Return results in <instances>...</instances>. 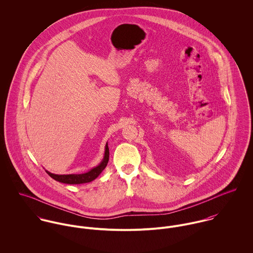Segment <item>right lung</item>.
<instances>
[{"label": "right lung", "instance_id": "obj_1", "mask_svg": "<svg viewBox=\"0 0 253 253\" xmlns=\"http://www.w3.org/2000/svg\"><path fill=\"white\" fill-rule=\"evenodd\" d=\"M109 161V148L108 144L105 146V154H104V158L102 160V162L95 168L91 169L89 171L85 172V173H82V174H54L51 173L47 170L46 173L53 178L54 180L61 182V183H65V184H83V183H88L94 180L96 177H98V175L103 171V169L106 168Z\"/></svg>", "mask_w": 253, "mask_h": 253}]
</instances>
